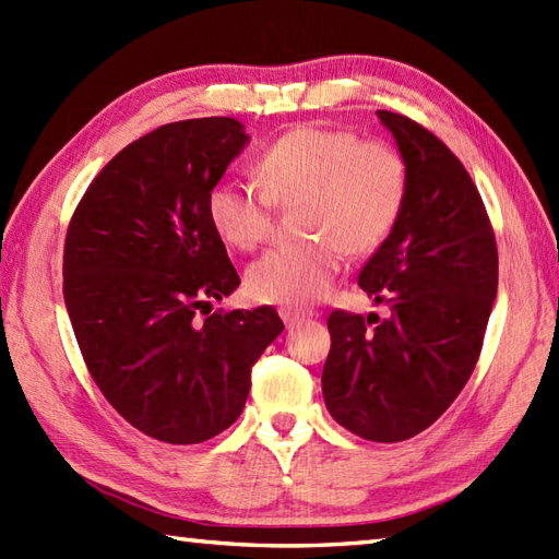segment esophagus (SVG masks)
<instances>
[{
	"mask_svg": "<svg viewBox=\"0 0 559 559\" xmlns=\"http://www.w3.org/2000/svg\"><path fill=\"white\" fill-rule=\"evenodd\" d=\"M278 314H281L283 322H286V326H295L298 322H302V319L310 317L312 312L310 310H302V307H288L286 305V307H281Z\"/></svg>",
	"mask_w": 559,
	"mask_h": 559,
	"instance_id": "34e87169",
	"label": "esophagus"
}]
</instances>
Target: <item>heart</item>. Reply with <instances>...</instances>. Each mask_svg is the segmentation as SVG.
<instances>
[{
    "mask_svg": "<svg viewBox=\"0 0 559 559\" xmlns=\"http://www.w3.org/2000/svg\"><path fill=\"white\" fill-rule=\"evenodd\" d=\"M257 182L221 180L206 216L221 240L249 252L271 233L273 209L295 206L305 237L273 247L247 271L254 300L298 307L324 298L343 252L372 254L406 209L411 175L403 153L384 139L350 129L295 127L269 144L254 165Z\"/></svg>",
    "mask_w": 559,
    "mask_h": 559,
    "instance_id": "obj_1",
    "label": "heart"
}]
</instances>
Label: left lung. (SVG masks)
<instances>
[{
    "mask_svg": "<svg viewBox=\"0 0 559 559\" xmlns=\"http://www.w3.org/2000/svg\"><path fill=\"white\" fill-rule=\"evenodd\" d=\"M408 163L406 209L358 286L389 314H329V413L370 442L427 430L466 386L497 295V242L463 163L411 117L377 110Z\"/></svg>",
    "mask_w": 559,
    "mask_h": 559,
    "instance_id": "obj_1",
    "label": "left lung"
}]
</instances>
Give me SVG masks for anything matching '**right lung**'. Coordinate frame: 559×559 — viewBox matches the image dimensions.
Returning a JSON list of instances; mask_svg holds the SVG:
<instances>
[{
    "label": "right lung",
    "mask_w": 559,
    "mask_h": 559,
    "mask_svg": "<svg viewBox=\"0 0 559 559\" xmlns=\"http://www.w3.org/2000/svg\"><path fill=\"white\" fill-rule=\"evenodd\" d=\"M247 139L233 117L153 129L96 175L67 228L64 302L83 362L129 425L168 444L228 430L283 331L271 305L197 317L240 286L206 197Z\"/></svg>",
    "instance_id": "add662e5"
}]
</instances>
